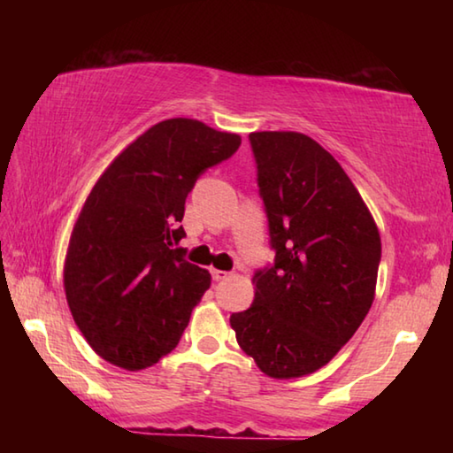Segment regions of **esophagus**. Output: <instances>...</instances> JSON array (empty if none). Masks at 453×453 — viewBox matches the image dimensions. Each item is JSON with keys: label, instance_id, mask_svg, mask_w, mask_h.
Here are the masks:
<instances>
[{"label": "esophagus", "instance_id": "esophagus-1", "mask_svg": "<svg viewBox=\"0 0 453 453\" xmlns=\"http://www.w3.org/2000/svg\"><path fill=\"white\" fill-rule=\"evenodd\" d=\"M229 272H224V270H211V278L216 280V281H224V280H227L229 278Z\"/></svg>", "mask_w": 453, "mask_h": 453}]
</instances>
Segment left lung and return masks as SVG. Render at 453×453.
<instances>
[{
  "mask_svg": "<svg viewBox=\"0 0 453 453\" xmlns=\"http://www.w3.org/2000/svg\"><path fill=\"white\" fill-rule=\"evenodd\" d=\"M250 145L275 257L254 273L251 308L229 324L264 373L300 378L326 365L370 311L380 232L348 173L311 137L256 132Z\"/></svg>",
  "mask_w": 453,
  "mask_h": 453,
  "instance_id": "8db88e82",
  "label": "left lung"
}]
</instances>
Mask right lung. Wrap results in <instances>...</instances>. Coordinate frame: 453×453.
<instances>
[{
	"mask_svg": "<svg viewBox=\"0 0 453 453\" xmlns=\"http://www.w3.org/2000/svg\"><path fill=\"white\" fill-rule=\"evenodd\" d=\"M237 134L197 119L159 121L113 159L91 189L67 248L73 321L97 356L150 367L178 346L211 275L175 248L186 197L208 167L232 157Z\"/></svg>",
	"mask_w": 453,
	"mask_h": 453,
	"instance_id": "obj_1",
	"label": "right lung"
}]
</instances>
